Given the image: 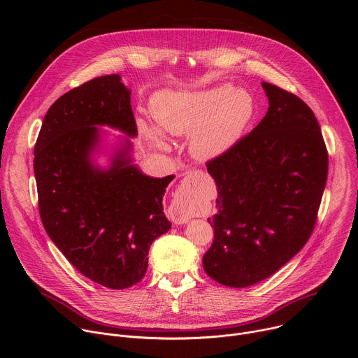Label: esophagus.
Returning a JSON list of instances; mask_svg holds the SVG:
<instances>
[{
	"label": "esophagus",
	"mask_w": 358,
	"mask_h": 358,
	"mask_svg": "<svg viewBox=\"0 0 358 358\" xmlns=\"http://www.w3.org/2000/svg\"><path fill=\"white\" fill-rule=\"evenodd\" d=\"M169 218L177 225L188 222V220L191 218V214H189L187 203L182 198H177L173 201V203L169 208Z\"/></svg>",
	"instance_id": "1"
}]
</instances>
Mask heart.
I'll return each mask as SVG.
<instances>
[{"label":"heart","mask_w":358,"mask_h":358,"mask_svg":"<svg viewBox=\"0 0 358 358\" xmlns=\"http://www.w3.org/2000/svg\"><path fill=\"white\" fill-rule=\"evenodd\" d=\"M151 112L167 136H189V152L198 162L222 157L239 141L255 113L252 96L231 85L207 90H163L151 100ZM141 134L164 148L166 138L155 126L138 120Z\"/></svg>","instance_id":"1"}]
</instances>
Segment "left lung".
<instances>
[{
	"instance_id": "obj_1",
	"label": "left lung",
	"mask_w": 358,
	"mask_h": 358,
	"mask_svg": "<svg viewBox=\"0 0 358 358\" xmlns=\"http://www.w3.org/2000/svg\"><path fill=\"white\" fill-rule=\"evenodd\" d=\"M269 108L261 123L207 170L218 189L208 222L214 242L206 273L229 287L258 283L310 238L327 181L329 156L312 109L262 82Z\"/></svg>"
}]
</instances>
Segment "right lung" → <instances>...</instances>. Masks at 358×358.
Wrapping results in <instances>:
<instances>
[{
  "mask_svg": "<svg viewBox=\"0 0 358 358\" xmlns=\"http://www.w3.org/2000/svg\"><path fill=\"white\" fill-rule=\"evenodd\" d=\"M130 94L120 75L69 90L49 108L34 150L46 234L83 276L109 289L138 283L151 243L171 228L163 196L174 176L155 178L133 164ZM101 125L127 134L108 168L94 162L103 149Z\"/></svg>",
  "mask_w": 358,
  "mask_h": 358,
  "instance_id": "obj_1",
  "label": "right lung"
}]
</instances>
